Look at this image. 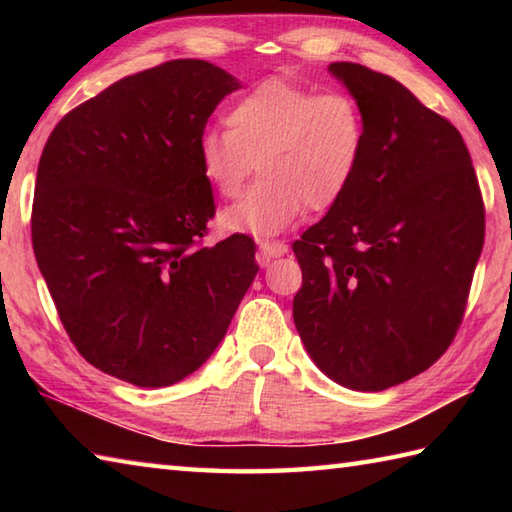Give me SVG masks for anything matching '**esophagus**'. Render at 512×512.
I'll return each instance as SVG.
<instances>
[{"label":"esophagus","instance_id":"34e87169","mask_svg":"<svg viewBox=\"0 0 512 512\" xmlns=\"http://www.w3.org/2000/svg\"><path fill=\"white\" fill-rule=\"evenodd\" d=\"M259 250H262L264 259L284 257L288 253V244L281 242V239H262V242H259Z\"/></svg>","mask_w":512,"mask_h":512}]
</instances>
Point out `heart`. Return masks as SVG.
Masks as SVG:
<instances>
[{
	"instance_id": "1",
	"label": "heart",
	"mask_w": 512,
	"mask_h": 512,
	"mask_svg": "<svg viewBox=\"0 0 512 512\" xmlns=\"http://www.w3.org/2000/svg\"><path fill=\"white\" fill-rule=\"evenodd\" d=\"M228 129L198 143L206 184L224 200L244 191L255 167L264 173L246 198L222 215L233 231L275 235L303 211H328L361 169L367 123L347 92H319L288 79H266L228 105Z\"/></svg>"
}]
</instances>
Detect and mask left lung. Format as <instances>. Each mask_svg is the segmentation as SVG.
I'll return each mask as SVG.
<instances>
[{"label":"left lung","instance_id":"obj_1","mask_svg":"<svg viewBox=\"0 0 512 512\" xmlns=\"http://www.w3.org/2000/svg\"><path fill=\"white\" fill-rule=\"evenodd\" d=\"M330 72L361 103L367 145L350 191L292 244L303 275L292 317L321 372L383 391L429 369L458 334L484 200L451 121L361 63Z\"/></svg>","mask_w":512,"mask_h":512}]
</instances>
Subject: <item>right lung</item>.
Wrapping results in <instances>:
<instances>
[{
  "mask_svg": "<svg viewBox=\"0 0 512 512\" xmlns=\"http://www.w3.org/2000/svg\"><path fill=\"white\" fill-rule=\"evenodd\" d=\"M231 74L173 59L112 83L52 129L32 248L79 354L138 387L193 374L257 275L255 242L204 244L215 215L198 143Z\"/></svg>",
  "mask_w": 512,
  "mask_h": 512,
  "instance_id": "add662e5",
  "label": "right lung"
}]
</instances>
